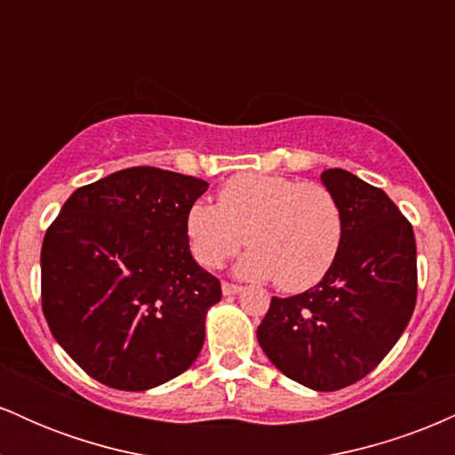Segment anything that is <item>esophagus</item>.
<instances>
[{"label":"esophagus","mask_w":455,"mask_h":455,"mask_svg":"<svg viewBox=\"0 0 455 455\" xmlns=\"http://www.w3.org/2000/svg\"><path fill=\"white\" fill-rule=\"evenodd\" d=\"M242 286L239 284H231V282H222V293L224 295H237V293H242Z\"/></svg>","instance_id":"obj_1"}]
</instances>
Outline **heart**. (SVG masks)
<instances>
[{"label": "heart", "instance_id": "heart-1", "mask_svg": "<svg viewBox=\"0 0 455 455\" xmlns=\"http://www.w3.org/2000/svg\"><path fill=\"white\" fill-rule=\"evenodd\" d=\"M192 257L220 267L245 245L237 274L271 280L286 293L315 286L336 263L344 213L323 184L269 173L235 175L218 190V205L195 201L186 213Z\"/></svg>", "mask_w": 455, "mask_h": 455}]
</instances>
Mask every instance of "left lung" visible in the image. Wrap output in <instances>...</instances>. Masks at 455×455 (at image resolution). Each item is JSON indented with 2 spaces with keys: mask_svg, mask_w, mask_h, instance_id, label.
Masks as SVG:
<instances>
[{
  "mask_svg": "<svg viewBox=\"0 0 455 455\" xmlns=\"http://www.w3.org/2000/svg\"><path fill=\"white\" fill-rule=\"evenodd\" d=\"M321 181L344 213L340 254L306 293L271 297L257 338L284 377L336 391L372 372L409 325L417 245L411 222L380 188L344 169L323 171Z\"/></svg>",
  "mask_w": 455,
  "mask_h": 455,
  "instance_id": "left-lung-1",
  "label": "left lung"
}]
</instances>
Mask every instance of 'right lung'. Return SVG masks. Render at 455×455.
Here are the masks:
<instances>
[{
  "label": "right lung",
  "instance_id": "1",
  "mask_svg": "<svg viewBox=\"0 0 455 455\" xmlns=\"http://www.w3.org/2000/svg\"><path fill=\"white\" fill-rule=\"evenodd\" d=\"M210 184L132 166L72 192L44 235L43 312L60 347L113 389L186 372L220 280L192 259L186 213Z\"/></svg>",
  "mask_w": 455,
  "mask_h": 455
}]
</instances>
